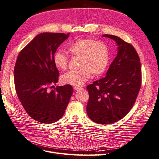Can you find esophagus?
Instances as JSON below:
<instances>
[{"label":"esophagus","mask_w":159,"mask_h":159,"mask_svg":"<svg viewBox=\"0 0 159 159\" xmlns=\"http://www.w3.org/2000/svg\"><path fill=\"white\" fill-rule=\"evenodd\" d=\"M74 90H75V91H78V90H80V89H81V87H78V86H75V87H74Z\"/></svg>","instance_id":"1"}]
</instances>
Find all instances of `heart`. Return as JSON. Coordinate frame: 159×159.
I'll return each instance as SVG.
<instances>
[{
  "label": "heart",
  "mask_w": 159,
  "mask_h": 159,
  "mask_svg": "<svg viewBox=\"0 0 159 159\" xmlns=\"http://www.w3.org/2000/svg\"><path fill=\"white\" fill-rule=\"evenodd\" d=\"M73 57H79L78 70L70 71L62 75L63 84L80 86L84 85L92 74L99 75L105 72L110 60L109 49L105 43L91 39H79L68 47ZM54 65L62 70L68 68L69 60L61 52L54 54Z\"/></svg>",
  "instance_id": "1"
}]
</instances>
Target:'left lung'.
Returning a JSON list of instances; mask_svg holds the SVG:
<instances>
[{
    "instance_id": "left-lung-1",
    "label": "left lung",
    "mask_w": 159,
    "mask_h": 159,
    "mask_svg": "<svg viewBox=\"0 0 159 159\" xmlns=\"http://www.w3.org/2000/svg\"><path fill=\"white\" fill-rule=\"evenodd\" d=\"M102 37L116 41L118 52L105 77L87 86V113L93 122L109 124L124 118L133 107L141 85V68L138 54L130 43L112 35Z\"/></svg>"
}]
</instances>
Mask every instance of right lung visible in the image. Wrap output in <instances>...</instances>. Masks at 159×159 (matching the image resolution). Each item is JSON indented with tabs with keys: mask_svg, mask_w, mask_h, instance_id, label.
<instances>
[{
	"mask_svg": "<svg viewBox=\"0 0 159 159\" xmlns=\"http://www.w3.org/2000/svg\"><path fill=\"white\" fill-rule=\"evenodd\" d=\"M70 34L42 33L19 53L14 66L16 94L30 117L43 124H51L64 114L73 93L72 85L57 86L59 72L53 57Z\"/></svg>",
	"mask_w": 159,
	"mask_h": 159,
	"instance_id": "add662e5",
	"label": "right lung"
}]
</instances>
